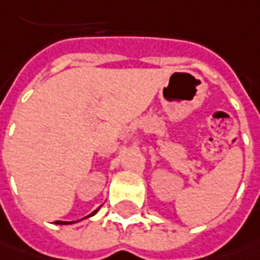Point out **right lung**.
Here are the masks:
<instances>
[{"instance_id":"right-lung-1","label":"right lung","mask_w":260,"mask_h":260,"mask_svg":"<svg viewBox=\"0 0 260 260\" xmlns=\"http://www.w3.org/2000/svg\"><path fill=\"white\" fill-rule=\"evenodd\" d=\"M98 210H99V209H98ZM98 210H94L93 213H92V214H89L87 217H90V216H93L94 213H96V211H98ZM56 224H70V223H68V221H60V220H57V221H56Z\"/></svg>"}]
</instances>
